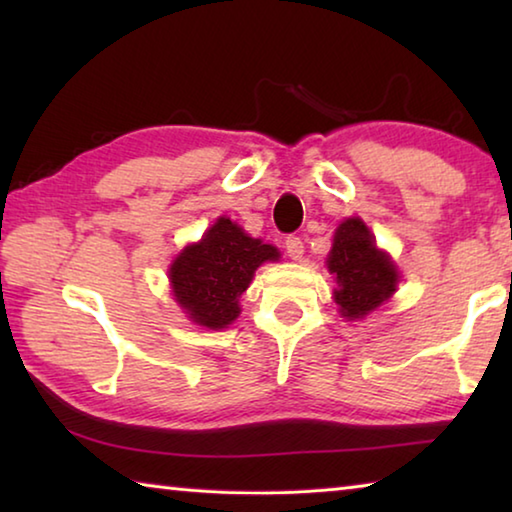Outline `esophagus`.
Listing matches in <instances>:
<instances>
[{
  "instance_id": "obj_1",
  "label": "esophagus",
  "mask_w": 512,
  "mask_h": 512,
  "mask_svg": "<svg viewBox=\"0 0 512 512\" xmlns=\"http://www.w3.org/2000/svg\"><path fill=\"white\" fill-rule=\"evenodd\" d=\"M284 248H287V255L291 259H302V255H305V244H302L300 237H287L284 239Z\"/></svg>"
}]
</instances>
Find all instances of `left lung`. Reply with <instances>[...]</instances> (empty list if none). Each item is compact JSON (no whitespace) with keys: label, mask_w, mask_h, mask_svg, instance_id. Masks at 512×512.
Instances as JSON below:
<instances>
[{"label":"left lung","mask_w":512,"mask_h":512,"mask_svg":"<svg viewBox=\"0 0 512 512\" xmlns=\"http://www.w3.org/2000/svg\"><path fill=\"white\" fill-rule=\"evenodd\" d=\"M329 273L339 289L334 300L343 318H366L393 296L400 273L391 255L379 250L368 225L359 216L345 219L334 232V244L327 255Z\"/></svg>","instance_id":"1"}]
</instances>
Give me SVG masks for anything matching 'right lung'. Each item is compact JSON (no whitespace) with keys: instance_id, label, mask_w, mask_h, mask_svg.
<instances>
[{"instance_id":"1","label":"right lung","mask_w":512,"mask_h":512,"mask_svg":"<svg viewBox=\"0 0 512 512\" xmlns=\"http://www.w3.org/2000/svg\"><path fill=\"white\" fill-rule=\"evenodd\" d=\"M280 250L248 237L235 221L219 216L198 244H189L169 268L173 300L192 323L223 329L241 314L239 298L264 262Z\"/></svg>"}]
</instances>
